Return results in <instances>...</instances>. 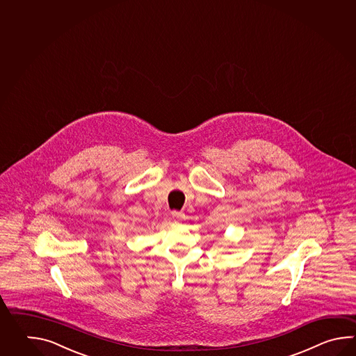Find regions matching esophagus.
<instances>
[{"label": "esophagus", "mask_w": 356, "mask_h": 356, "mask_svg": "<svg viewBox=\"0 0 356 356\" xmlns=\"http://www.w3.org/2000/svg\"><path fill=\"white\" fill-rule=\"evenodd\" d=\"M172 216H173L175 222H181V220H184V218H186V215L183 212L179 211L172 212Z\"/></svg>", "instance_id": "obj_1"}]
</instances>
